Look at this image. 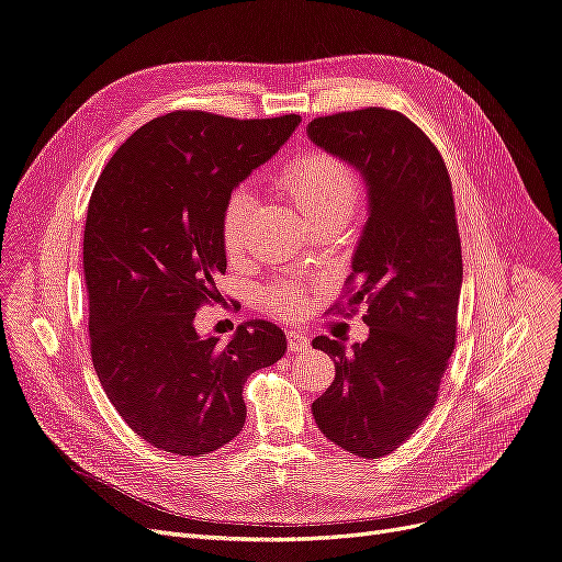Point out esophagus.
I'll return each mask as SVG.
<instances>
[{
  "label": "esophagus",
  "mask_w": 562,
  "mask_h": 562,
  "mask_svg": "<svg viewBox=\"0 0 562 562\" xmlns=\"http://www.w3.org/2000/svg\"><path fill=\"white\" fill-rule=\"evenodd\" d=\"M286 345H289V351H305L310 347V338L307 334H303L301 328H286Z\"/></svg>",
  "instance_id": "esophagus-1"
}]
</instances>
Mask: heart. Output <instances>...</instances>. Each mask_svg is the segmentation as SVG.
Returning a JSON list of instances; mask_svg holds the SVG:
<instances>
[{
    "instance_id": "1",
    "label": "heart",
    "mask_w": 562,
    "mask_h": 562,
    "mask_svg": "<svg viewBox=\"0 0 562 562\" xmlns=\"http://www.w3.org/2000/svg\"><path fill=\"white\" fill-rule=\"evenodd\" d=\"M278 184L310 224L328 217L347 222L361 199V180L357 171L345 159L328 153H313L289 164L280 173ZM252 205L255 196L245 187H238L226 199L222 213V243L228 255L243 252ZM263 305L273 313L296 315L305 305V292L296 280H282L266 286Z\"/></svg>"
}]
</instances>
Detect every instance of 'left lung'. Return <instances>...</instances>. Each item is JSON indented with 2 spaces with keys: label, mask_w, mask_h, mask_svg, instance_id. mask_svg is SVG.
I'll list each match as a JSON object with an SVG mask.
<instances>
[{
  "label": "left lung",
  "mask_w": 562,
  "mask_h": 562,
  "mask_svg": "<svg viewBox=\"0 0 562 562\" xmlns=\"http://www.w3.org/2000/svg\"><path fill=\"white\" fill-rule=\"evenodd\" d=\"M368 187V222L351 259L345 305H368L366 342L319 336L336 380L313 403L319 430L361 459L396 451L438 401L456 345L463 282L451 180L438 148L398 111L368 106L307 124Z\"/></svg>",
  "instance_id": "8db88e82"
}]
</instances>
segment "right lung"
<instances>
[{"mask_svg": "<svg viewBox=\"0 0 562 562\" xmlns=\"http://www.w3.org/2000/svg\"><path fill=\"white\" fill-rule=\"evenodd\" d=\"M299 122L176 111L136 130L94 184L82 238L92 363L120 417L157 449L201 456L232 442L247 378L284 357L273 322H245L220 345L194 317L220 301L226 199Z\"/></svg>", "mask_w": 562, "mask_h": 562, "instance_id": "obj_1", "label": "right lung"}]
</instances>
